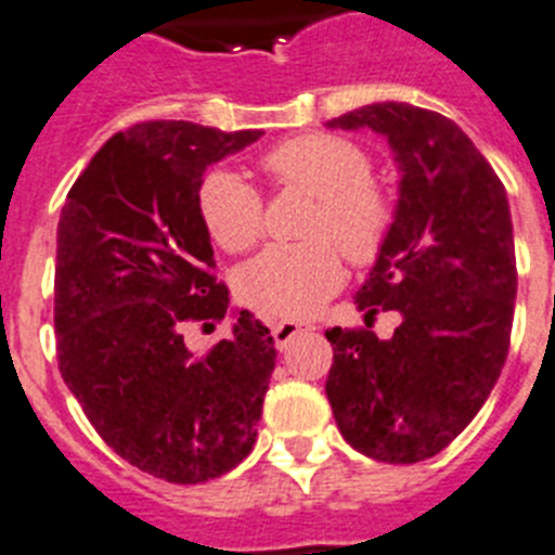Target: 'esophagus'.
I'll use <instances>...</instances> for the list:
<instances>
[{"instance_id":"1","label":"esophagus","mask_w":555,"mask_h":555,"mask_svg":"<svg viewBox=\"0 0 555 555\" xmlns=\"http://www.w3.org/2000/svg\"><path fill=\"white\" fill-rule=\"evenodd\" d=\"M304 332H312V326L309 323H301V321H282L273 326V343H276V348L282 351V348H287L293 339L298 337V334Z\"/></svg>"}]
</instances>
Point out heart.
I'll return each mask as SVG.
<instances>
[{
  "label": "heart",
  "instance_id": "obj_1",
  "mask_svg": "<svg viewBox=\"0 0 555 555\" xmlns=\"http://www.w3.org/2000/svg\"><path fill=\"white\" fill-rule=\"evenodd\" d=\"M276 182L318 196L304 234L312 241L271 246L243 266L241 298L268 318H309L343 284L346 254L367 266L387 241L396 207L382 184L373 182V159L343 134L312 132L279 143L266 154ZM198 212L212 241L227 251H246L262 237V198L241 173L216 168L198 184Z\"/></svg>",
  "mask_w": 555,
  "mask_h": 555
}]
</instances>
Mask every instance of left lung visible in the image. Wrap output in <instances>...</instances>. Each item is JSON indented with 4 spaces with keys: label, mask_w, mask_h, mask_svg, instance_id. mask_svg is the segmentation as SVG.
<instances>
[{
    "label": "left lung",
    "mask_w": 555,
    "mask_h": 555,
    "mask_svg": "<svg viewBox=\"0 0 555 555\" xmlns=\"http://www.w3.org/2000/svg\"><path fill=\"white\" fill-rule=\"evenodd\" d=\"M326 127L384 134L401 171L392 227L353 298L364 321L382 309L401 323L389 339L328 328V403L359 453L423 462L467 428L506 362L517 296L506 188L434 109L376 102Z\"/></svg>",
    "instance_id": "left-lung-1"
}]
</instances>
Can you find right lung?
<instances>
[{"label": "right lung", "instance_id": "add662e5", "mask_svg": "<svg viewBox=\"0 0 555 555\" xmlns=\"http://www.w3.org/2000/svg\"><path fill=\"white\" fill-rule=\"evenodd\" d=\"M191 121L113 134L68 191L57 223L60 376L113 451L171 483H204L257 442L276 348L248 309L204 357L184 328H216L229 289L212 268L198 184L259 141Z\"/></svg>", "mask_w": 555, "mask_h": 555}]
</instances>
